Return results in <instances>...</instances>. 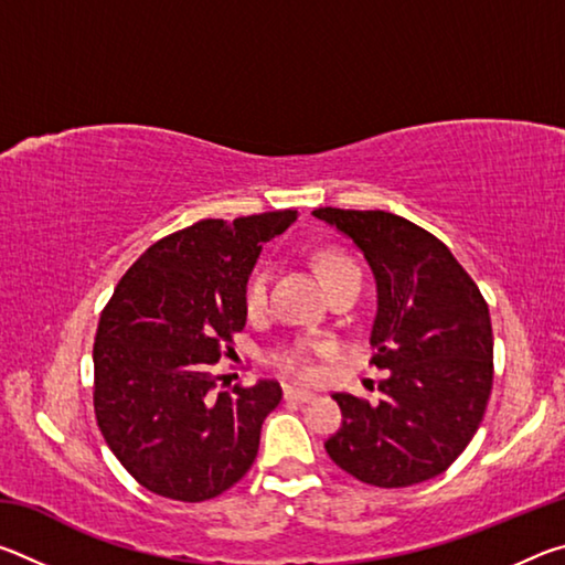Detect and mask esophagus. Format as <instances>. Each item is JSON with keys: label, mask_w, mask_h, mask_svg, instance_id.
<instances>
[{"label": "esophagus", "mask_w": 565, "mask_h": 565, "mask_svg": "<svg viewBox=\"0 0 565 565\" xmlns=\"http://www.w3.org/2000/svg\"><path fill=\"white\" fill-rule=\"evenodd\" d=\"M284 398L286 401H299V404H306V401H311L313 398V394L311 391H306V388H284Z\"/></svg>", "instance_id": "34e87169"}]
</instances>
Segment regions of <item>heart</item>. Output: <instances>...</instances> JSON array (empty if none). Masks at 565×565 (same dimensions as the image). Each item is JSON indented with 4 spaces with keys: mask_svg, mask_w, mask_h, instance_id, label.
<instances>
[{
    "mask_svg": "<svg viewBox=\"0 0 565 565\" xmlns=\"http://www.w3.org/2000/svg\"><path fill=\"white\" fill-rule=\"evenodd\" d=\"M319 274L327 286L337 284L347 276H356L359 269L349 256H343L339 252H323L319 256ZM266 294H269V274L264 269L254 271L252 279L246 284V309L248 311H259L266 303ZM329 347L321 341H311V339H301L294 343H286V347L276 349L271 353V363L276 369H281L284 374H291L296 379H313L319 374L317 366V356L319 353H327Z\"/></svg>",
    "mask_w": 565,
    "mask_h": 565,
    "instance_id": "b5f03b06",
    "label": "heart"
}]
</instances>
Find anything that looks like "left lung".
I'll return each instance as SVG.
<instances>
[{
	"mask_svg": "<svg viewBox=\"0 0 565 565\" xmlns=\"http://www.w3.org/2000/svg\"><path fill=\"white\" fill-rule=\"evenodd\" d=\"M356 244L376 279L379 404L333 394L331 461L363 483L404 489L444 473L478 431L493 384L489 303L444 242L388 212H313Z\"/></svg>",
	"mask_w": 565,
	"mask_h": 565,
	"instance_id": "8db88e82",
	"label": "left lung"
}]
</instances>
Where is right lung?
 Segmentation results:
<instances>
[{"label": "right lung", "instance_id": "1", "mask_svg": "<svg viewBox=\"0 0 565 565\" xmlns=\"http://www.w3.org/2000/svg\"><path fill=\"white\" fill-rule=\"evenodd\" d=\"M294 209L202 222L151 244L121 276L94 339V414L119 463L151 493L199 503L252 468L281 386L214 394L212 363L246 327V281Z\"/></svg>", "mask_w": 565, "mask_h": 565}]
</instances>
